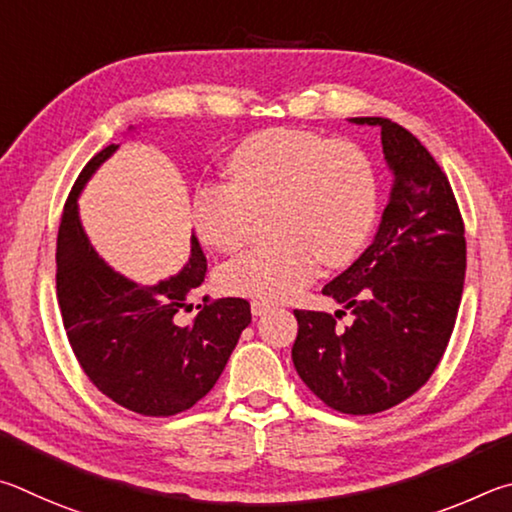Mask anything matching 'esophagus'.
<instances>
[{"label": "esophagus", "instance_id": "1", "mask_svg": "<svg viewBox=\"0 0 512 512\" xmlns=\"http://www.w3.org/2000/svg\"><path fill=\"white\" fill-rule=\"evenodd\" d=\"M274 308V303L270 301H251V315L254 317H261L265 312H270Z\"/></svg>", "mask_w": 512, "mask_h": 512}]
</instances>
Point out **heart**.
<instances>
[{"label": "heart", "instance_id": "b5f03b06", "mask_svg": "<svg viewBox=\"0 0 512 512\" xmlns=\"http://www.w3.org/2000/svg\"><path fill=\"white\" fill-rule=\"evenodd\" d=\"M231 184L195 193L193 222L206 247L245 245L256 213L274 211L279 245L258 247L222 267L220 285L236 297L283 301L317 274L319 258L344 267L360 256L378 218V175L351 141L310 130L251 134L227 159Z\"/></svg>", "mask_w": 512, "mask_h": 512}]
</instances>
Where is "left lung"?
<instances>
[{"label": "left lung", "instance_id": "left-lung-1", "mask_svg": "<svg viewBox=\"0 0 512 512\" xmlns=\"http://www.w3.org/2000/svg\"><path fill=\"white\" fill-rule=\"evenodd\" d=\"M348 121L380 128L389 202L371 245L321 290L342 310H294L292 362L328 407L366 416L407 400L441 362L463 294L465 231L450 182L414 134L380 116ZM346 309L354 324L337 329Z\"/></svg>", "mask_w": 512, "mask_h": 512}]
</instances>
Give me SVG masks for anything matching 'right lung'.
<instances>
[{
	"instance_id": "add662e5",
	"label": "right lung",
	"mask_w": 512,
	"mask_h": 512,
	"mask_svg": "<svg viewBox=\"0 0 512 512\" xmlns=\"http://www.w3.org/2000/svg\"><path fill=\"white\" fill-rule=\"evenodd\" d=\"M137 128L130 125L128 132ZM121 143H110L78 175L62 213L56 285L71 351L98 391L141 416L191 409L218 382L251 324L245 299H218L184 324L182 310L200 292L206 256L191 236V256L177 274L152 285L128 279L98 254L83 229L78 197Z\"/></svg>"
}]
</instances>
